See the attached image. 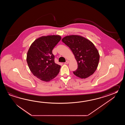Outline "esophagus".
I'll list each match as a JSON object with an SVG mask.
<instances>
[{
    "label": "esophagus",
    "mask_w": 125,
    "mask_h": 125,
    "mask_svg": "<svg viewBox=\"0 0 125 125\" xmlns=\"http://www.w3.org/2000/svg\"><path fill=\"white\" fill-rule=\"evenodd\" d=\"M69 63V61H66L64 63L65 64H68Z\"/></svg>",
    "instance_id": "obj_1"
}]
</instances>
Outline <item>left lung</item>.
<instances>
[{"mask_svg": "<svg viewBox=\"0 0 125 125\" xmlns=\"http://www.w3.org/2000/svg\"><path fill=\"white\" fill-rule=\"evenodd\" d=\"M74 55L78 68L74 74L81 79L89 77L96 71L98 65L100 54L93 43L80 35H72L62 39Z\"/></svg>", "mask_w": 125, "mask_h": 125, "instance_id": "obj_1", "label": "left lung"}]
</instances>
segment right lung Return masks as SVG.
I'll return each mask as SVG.
<instances>
[{"instance_id": "obj_1", "label": "right lung", "mask_w": 125, "mask_h": 125, "mask_svg": "<svg viewBox=\"0 0 125 125\" xmlns=\"http://www.w3.org/2000/svg\"><path fill=\"white\" fill-rule=\"evenodd\" d=\"M61 39L57 35L41 37L32 43L28 51L26 60L29 69L42 81L49 82L59 72L61 66L55 63L52 50Z\"/></svg>"}]
</instances>
